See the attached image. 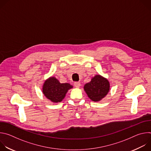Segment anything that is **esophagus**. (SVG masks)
<instances>
[{
	"label": "esophagus",
	"instance_id": "34e87169",
	"mask_svg": "<svg viewBox=\"0 0 151 151\" xmlns=\"http://www.w3.org/2000/svg\"><path fill=\"white\" fill-rule=\"evenodd\" d=\"M74 85L75 87L79 88L81 86V83L79 82H74Z\"/></svg>",
	"mask_w": 151,
	"mask_h": 151
}]
</instances>
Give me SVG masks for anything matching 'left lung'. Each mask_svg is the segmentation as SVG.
<instances>
[{
    "instance_id": "1",
    "label": "left lung",
    "mask_w": 151,
    "mask_h": 151,
    "mask_svg": "<svg viewBox=\"0 0 151 151\" xmlns=\"http://www.w3.org/2000/svg\"><path fill=\"white\" fill-rule=\"evenodd\" d=\"M83 89L92 101L98 102L109 93L110 83L106 78L96 75L92 78L90 82L85 84Z\"/></svg>"
}]
</instances>
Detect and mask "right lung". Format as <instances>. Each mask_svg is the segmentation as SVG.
I'll return each instance as SVG.
<instances>
[{"instance_id": "1", "label": "right lung", "mask_w": 151, "mask_h": 151, "mask_svg": "<svg viewBox=\"0 0 151 151\" xmlns=\"http://www.w3.org/2000/svg\"><path fill=\"white\" fill-rule=\"evenodd\" d=\"M73 86L69 83H60L54 76L45 80L42 87V93L44 96L53 103L61 102L66 96L68 90Z\"/></svg>"}]
</instances>
